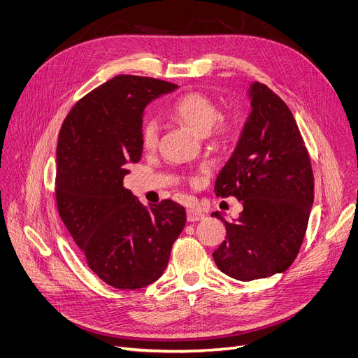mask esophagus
Wrapping results in <instances>:
<instances>
[{
    "label": "esophagus",
    "instance_id": "1",
    "mask_svg": "<svg viewBox=\"0 0 358 358\" xmlns=\"http://www.w3.org/2000/svg\"><path fill=\"white\" fill-rule=\"evenodd\" d=\"M204 217H206V214L201 210H196V208H188L187 210L188 222H198V220H203Z\"/></svg>",
    "mask_w": 358,
    "mask_h": 358
}]
</instances>
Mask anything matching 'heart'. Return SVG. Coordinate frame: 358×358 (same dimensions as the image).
<instances>
[{"label":"heart","mask_w":358,"mask_h":358,"mask_svg":"<svg viewBox=\"0 0 358 358\" xmlns=\"http://www.w3.org/2000/svg\"><path fill=\"white\" fill-rule=\"evenodd\" d=\"M170 113L182 123L191 127L199 135H207L213 131L216 135L223 136L231 131L227 120L219 117V107L216 103L203 94L191 92L180 96L171 106ZM159 123L155 119H147L141 126V142L148 150H152L159 144Z\"/></svg>","instance_id":"heart-1"}]
</instances>
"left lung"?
I'll return each mask as SVG.
<instances>
[{
	"label": "left lung",
	"instance_id": "1",
	"mask_svg": "<svg viewBox=\"0 0 358 358\" xmlns=\"http://www.w3.org/2000/svg\"><path fill=\"white\" fill-rule=\"evenodd\" d=\"M251 113L232 157L214 185L217 196L244 206L227 223L213 252L220 271L250 282L282 273L295 260L314 201V178L304 139L288 106L264 83L248 91Z\"/></svg>",
	"mask_w": 358,
	"mask_h": 358
}]
</instances>
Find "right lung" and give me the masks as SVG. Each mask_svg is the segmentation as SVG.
Wrapping results in <instances>:
<instances>
[{
    "label": "right lung",
    "mask_w": 358,
    "mask_h": 358,
    "mask_svg": "<svg viewBox=\"0 0 358 358\" xmlns=\"http://www.w3.org/2000/svg\"><path fill=\"white\" fill-rule=\"evenodd\" d=\"M176 88L119 75L79 99L59 134L57 208L90 268L117 289H139L159 279L187 222L180 204L163 199L147 207L123 187L127 166L142 155L144 108Z\"/></svg>",
    "instance_id": "right-lung-1"
}]
</instances>
